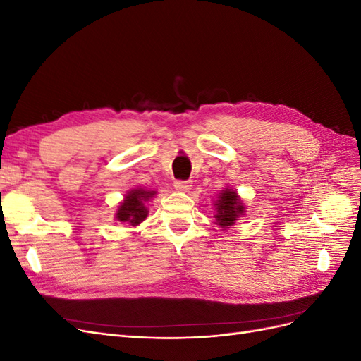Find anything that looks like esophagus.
<instances>
[{"label":"esophagus","instance_id":"34e87169","mask_svg":"<svg viewBox=\"0 0 361 361\" xmlns=\"http://www.w3.org/2000/svg\"><path fill=\"white\" fill-rule=\"evenodd\" d=\"M192 187V180H174V188L179 191H188Z\"/></svg>","mask_w":361,"mask_h":361}]
</instances>
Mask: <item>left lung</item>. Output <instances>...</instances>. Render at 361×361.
Returning <instances> with one entry per match:
<instances>
[{
    "instance_id": "left-lung-1",
    "label": "left lung",
    "mask_w": 361,
    "mask_h": 361,
    "mask_svg": "<svg viewBox=\"0 0 361 361\" xmlns=\"http://www.w3.org/2000/svg\"><path fill=\"white\" fill-rule=\"evenodd\" d=\"M216 209H218V214L215 215L216 224L224 228L232 226L238 220V216L244 214L243 203L239 202L236 191H232V190H226L220 194V200L216 203Z\"/></svg>"
}]
</instances>
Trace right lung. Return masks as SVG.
Instances as JSON below:
<instances>
[{
  "instance_id": "obj_1",
  "label": "right lung",
  "mask_w": 361,
  "mask_h": 361,
  "mask_svg": "<svg viewBox=\"0 0 361 361\" xmlns=\"http://www.w3.org/2000/svg\"><path fill=\"white\" fill-rule=\"evenodd\" d=\"M155 191H145V190H134L126 194L123 203L120 204L116 214L118 221H128L133 226L140 224L147 216V207L145 202L150 197H154Z\"/></svg>"
}]
</instances>
